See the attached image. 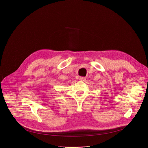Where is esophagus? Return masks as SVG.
<instances>
[{
	"mask_svg": "<svg viewBox=\"0 0 148 148\" xmlns=\"http://www.w3.org/2000/svg\"><path fill=\"white\" fill-rule=\"evenodd\" d=\"M79 80H81V81H85L86 80V77H80Z\"/></svg>",
	"mask_w": 148,
	"mask_h": 148,
	"instance_id": "1",
	"label": "esophagus"
}]
</instances>
